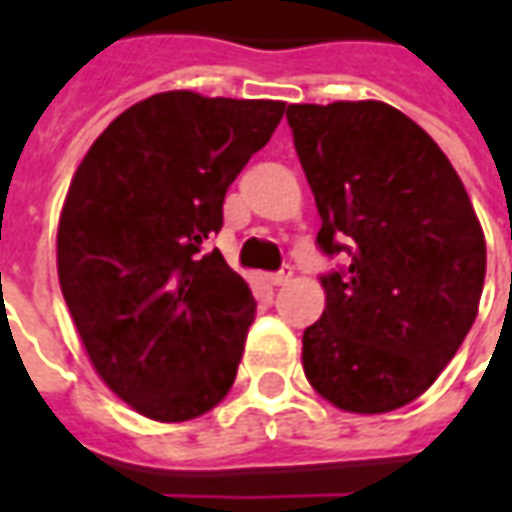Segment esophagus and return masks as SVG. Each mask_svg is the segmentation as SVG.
Here are the masks:
<instances>
[{
  "mask_svg": "<svg viewBox=\"0 0 512 512\" xmlns=\"http://www.w3.org/2000/svg\"><path fill=\"white\" fill-rule=\"evenodd\" d=\"M290 277H293V268L282 266L279 271H274V274H268L266 279L271 285H285V282H290Z\"/></svg>",
  "mask_w": 512,
  "mask_h": 512,
  "instance_id": "1",
  "label": "esophagus"
}]
</instances>
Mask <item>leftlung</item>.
Segmentation results:
<instances>
[{
	"label": "left lung",
	"instance_id": "obj_1",
	"mask_svg": "<svg viewBox=\"0 0 512 512\" xmlns=\"http://www.w3.org/2000/svg\"><path fill=\"white\" fill-rule=\"evenodd\" d=\"M288 126L321 213L326 310L304 329V373L343 411L406 406L477 318L485 238L450 158L381 101L290 104Z\"/></svg>",
	"mask_w": 512,
	"mask_h": 512
}]
</instances>
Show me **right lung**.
<instances>
[{"mask_svg":"<svg viewBox=\"0 0 512 512\" xmlns=\"http://www.w3.org/2000/svg\"><path fill=\"white\" fill-rule=\"evenodd\" d=\"M282 112V101L150 95L73 175L57 233L62 296L98 376L145 417H200L233 386L255 299L208 238Z\"/></svg>","mask_w":512,"mask_h":512,"instance_id":"1","label":"right lung"}]
</instances>
